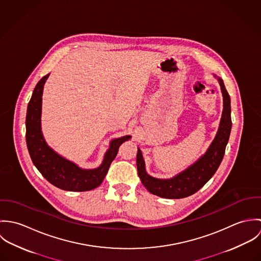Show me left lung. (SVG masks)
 <instances>
[{
  "mask_svg": "<svg viewBox=\"0 0 261 261\" xmlns=\"http://www.w3.org/2000/svg\"><path fill=\"white\" fill-rule=\"evenodd\" d=\"M217 78L223 96V112L217 134L206 152L184 171L170 179H158L149 176L142 150L138 148V174L149 193L166 199H181L193 195L204 186L216 173L223 160L225 149L229 141L232 121L230 96L225 88L223 80Z\"/></svg>",
  "mask_w": 261,
  "mask_h": 261,
  "instance_id": "8db88e82",
  "label": "left lung"
}]
</instances>
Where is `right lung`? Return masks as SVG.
<instances>
[{"label":"right lung","mask_w":261,"mask_h":261,"mask_svg":"<svg viewBox=\"0 0 261 261\" xmlns=\"http://www.w3.org/2000/svg\"><path fill=\"white\" fill-rule=\"evenodd\" d=\"M45 75L34 88L28 103L26 115V142L31 160L42 176L52 185L65 191L84 192L99 186L108 174L119 146L130 136L113 139L106 151L101 165L95 169H82L50 148L41 129L42 95L44 84L49 77Z\"/></svg>","instance_id":"add662e5"}]
</instances>
